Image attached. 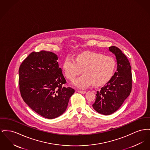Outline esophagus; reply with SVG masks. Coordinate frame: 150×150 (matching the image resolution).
<instances>
[{
  "label": "esophagus",
  "instance_id": "esophagus-1",
  "mask_svg": "<svg viewBox=\"0 0 150 150\" xmlns=\"http://www.w3.org/2000/svg\"><path fill=\"white\" fill-rule=\"evenodd\" d=\"M78 92H79L81 94H85L86 93V91H78Z\"/></svg>",
  "mask_w": 150,
  "mask_h": 150
}]
</instances>
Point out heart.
Wrapping results in <instances>:
<instances>
[{"label": "heart", "instance_id": "obj_1", "mask_svg": "<svg viewBox=\"0 0 150 150\" xmlns=\"http://www.w3.org/2000/svg\"><path fill=\"white\" fill-rule=\"evenodd\" d=\"M115 69V59L101 53L89 52L78 55L75 59L67 57L63 64L66 76L74 79L83 69V75L73 80L78 88L84 89L94 84L102 86L110 79Z\"/></svg>", "mask_w": 150, "mask_h": 150}]
</instances>
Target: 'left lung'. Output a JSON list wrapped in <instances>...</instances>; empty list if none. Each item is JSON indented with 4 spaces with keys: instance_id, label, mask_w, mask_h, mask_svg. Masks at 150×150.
Listing matches in <instances>:
<instances>
[{
    "instance_id": "left-lung-1",
    "label": "left lung",
    "mask_w": 150,
    "mask_h": 150,
    "mask_svg": "<svg viewBox=\"0 0 150 150\" xmlns=\"http://www.w3.org/2000/svg\"><path fill=\"white\" fill-rule=\"evenodd\" d=\"M117 60V71L105 85L97 91L92 105L100 114L110 115L117 111L131 92L132 87V67L126 55L116 46L109 47Z\"/></svg>"
}]
</instances>
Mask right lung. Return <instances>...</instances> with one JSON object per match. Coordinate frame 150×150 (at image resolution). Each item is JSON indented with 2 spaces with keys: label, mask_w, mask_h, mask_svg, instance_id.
Here are the masks:
<instances>
[{
  "label": "right lung",
  "mask_w": 150,
  "mask_h": 150,
  "mask_svg": "<svg viewBox=\"0 0 150 150\" xmlns=\"http://www.w3.org/2000/svg\"><path fill=\"white\" fill-rule=\"evenodd\" d=\"M57 55L50 52L30 53L18 70L20 91L24 102L38 115L48 119L62 115L75 90L66 83L59 67Z\"/></svg>",
  "instance_id": "add662e5"
}]
</instances>
